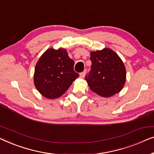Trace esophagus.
I'll list each match as a JSON object with an SVG mask.
<instances>
[{"mask_svg": "<svg viewBox=\"0 0 154 154\" xmlns=\"http://www.w3.org/2000/svg\"><path fill=\"white\" fill-rule=\"evenodd\" d=\"M86 70H84L83 72L80 73V77H81L82 78H84L86 75Z\"/></svg>", "mask_w": 154, "mask_h": 154, "instance_id": "obj_1", "label": "esophagus"}]
</instances>
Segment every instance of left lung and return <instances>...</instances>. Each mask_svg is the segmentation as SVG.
<instances>
[{"label":"left lung","mask_w":154,"mask_h":154,"mask_svg":"<svg viewBox=\"0 0 154 154\" xmlns=\"http://www.w3.org/2000/svg\"><path fill=\"white\" fill-rule=\"evenodd\" d=\"M91 70L85 79L91 90L103 97H110L122 89L125 82V68L112 49L92 51Z\"/></svg>","instance_id":"left-lung-1"}]
</instances>
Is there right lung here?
Returning a JSON list of instances; mask_svg holds the SVG:
<instances>
[{"label":"right lung","mask_w":154,"mask_h":154,"mask_svg":"<svg viewBox=\"0 0 154 154\" xmlns=\"http://www.w3.org/2000/svg\"><path fill=\"white\" fill-rule=\"evenodd\" d=\"M74 63L66 49H47L35 68L34 84L38 91L49 99L62 96L79 75L75 72Z\"/></svg>","instance_id":"1"}]
</instances>
